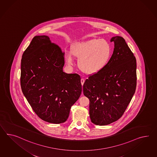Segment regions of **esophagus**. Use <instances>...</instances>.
<instances>
[{"mask_svg":"<svg viewBox=\"0 0 157 157\" xmlns=\"http://www.w3.org/2000/svg\"><path fill=\"white\" fill-rule=\"evenodd\" d=\"M84 79H83V78H81V85H84Z\"/></svg>","mask_w":157,"mask_h":157,"instance_id":"34e87169","label":"esophagus"}]
</instances>
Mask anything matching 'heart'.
Instances as JSON below:
<instances>
[{"label": "heart", "mask_w": 157, "mask_h": 157, "mask_svg": "<svg viewBox=\"0 0 157 157\" xmlns=\"http://www.w3.org/2000/svg\"><path fill=\"white\" fill-rule=\"evenodd\" d=\"M112 48L105 39H92L72 45L71 52L65 55L68 65L72 64V55L78 58L77 65L82 72L94 74L104 68L111 56Z\"/></svg>", "instance_id": "b5f03b06"}]
</instances>
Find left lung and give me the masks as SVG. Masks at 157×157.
Listing matches in <instances>:
<instances>
[{
    "instance_id": "obj_1",
    "label": "left lung",
    "mask_w": 157,
    "mask_h": 157,
    "mask_svg": "<svg viewBox=\"0 0 157 157\" xmlns=\"http://www.w3.org/2000/svg\"><path fill=\"white\" fill-rule=\"evenodd\" d=\"M114 48L104 68L89 77L83 93L89 99L93 124L107 125L120 118L133 97L137 85V64L125 39L113 37Z\"/></svg>"
}]
</instances>
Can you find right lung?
<instances>
[{"label": "right lung", "mask_w": 157, "mask_h": 157, "mask_svg": "<svg viewBox=\"0 0 157 157\" xmlns=\"http://www.w3.org/2000/svg\"><path fill=\"white\" fill-rule=\"evenodd\" d=\"M64 53L45 35L35 36L21 61L20 84L32 109L52 124L67 120L82 92L80 76L63 72Z\"/></svg>", "instance_id": "add662e5"}]
</instances>
